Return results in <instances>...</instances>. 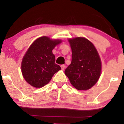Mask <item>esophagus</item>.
Here are the masks:
<instances>
[{
  "instance_id": "esophagus-1",
  "label": "esophagus",
  "mask_w": 124,
  "mask_h": 124,
  "mask_svg": "<svg viewBox=\"0 0 124 124\" xmlns=\"http://www.w3.org/2000/svg\"><path fill=\"white\" fill-rule=\"evenodd\" d=\"M61 69H62V70H64V69H65V66L64 65H62L61 66Z\"/></svg>"
}]
</instances>
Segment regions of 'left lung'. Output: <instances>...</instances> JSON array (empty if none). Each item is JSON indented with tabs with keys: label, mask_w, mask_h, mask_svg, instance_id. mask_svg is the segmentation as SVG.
<instances>
[{
	"label": "left lung",
	"mask_w": 124,
	"mask_h": 124,
	"mask_svg": "<svg viewBox=\"0 0 124 124\" xmlns=\"http://www.w3.org/2000/svg\"><path fill=\"white\" fill-rule=\"evenodd\" d=\"M68 41L72 49V62L65 69V75L76 89L89 90L100 76L101 62L97 51L85 38L76 37Z\"/></svg>",
	"instance_id": "1"
}]
</instances>
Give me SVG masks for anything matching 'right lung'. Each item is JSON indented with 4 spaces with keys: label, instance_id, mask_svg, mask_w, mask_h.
I'll use <instances>...</instances> for the list:
<instances>
[{
    "label": "right lung",
    "instance_id": "1",
    "mask_svg": "<svg viewBox=\"0 0 124 124\" xmlns=\"http://www.w3.org/2000/svg\"><path fill=\"white\" fill-rule=\"evenodd\" d=\"M61 40H52L48 37H41L30 45L23 58L21 72L28 84L36 88L42 87L50 82L55 73L61 70L55 63L52 50Z\"/></svg>",
    "mask_w": 124,
    "mask_h": 124
}]
</instances>
